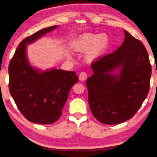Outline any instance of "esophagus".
Here are the masks:
<instances>
[{
    "label": "esophagus",
    "instance_id": "1",
    "mask_svg": "<svg viewBox=\"0 0 157 157\" xmlns=\"http://www.w3.org/2000/svg\"><path fill=\"white\" fill-rule=\"evenodd\" d=\"M87 78V74H86V72L82 71L79 75V79L80 81H84Z\"/></svg>",
    "mask_w": 157,
    "mask_h": 157
}]
</instances>
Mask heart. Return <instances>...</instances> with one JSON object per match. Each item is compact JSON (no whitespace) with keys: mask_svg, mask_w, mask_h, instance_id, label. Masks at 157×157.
<instances>
[{"mask_svg":"<svg viewBox=\"0 0 157 157\" xmlns=\"http://www.w3.org/2000/svg\"><path fill=\"white\" fill-rule=\"evenodd\" d=\"M109 40L105 34L99 35L94 34H85L80 36L75 45L78 51H84L88 49L86 57L92 60L105 52L109 44Z\"/></svg>","mask_w":157,"mask_h":157,"instance_id":"heart-1","label":"heart"}]
</instances>
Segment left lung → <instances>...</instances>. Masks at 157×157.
<instances>
[{
  "mask_svg": "<svg viewBox=\"0 0 157 157\" xmlns=\"http://www.w3.org/2000/svg\"><path fill=\"white\" fill-rule=\"evenodd\" d=\"M122 45L91 65L94 74L86 81L88 103L94 117L115 125L133 117L150 89L152 67L141 41L124 30ZM120 69L119 75L112 72Z\"/></svg>",
  "mask_w": 157,
  "mask_h": 157,
  "instance_id": "obj_1",
  "label": "left lung"
}]
</instances>
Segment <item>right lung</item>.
I'll return each instance as SVG.
<instances>
[{
	"mask_svg": "<svg viewBox=\"0 0 157 157\" xmlns=\"http://www.w3.org/2000/svg\"><path fill=\"white\" fill-rule=\"evenodd\" d=\"M56 27L44 28L23 40L9 62V92L19 111L32 123L52 124L57 121L70 89L78 82L74 71L52 69L41 72L28 61L26 44Z\"/></svg>",
	"mask_w": 157,
	"mask_h": 157,
	"instance_id": "1",
	"label": "right lung"
}]
</instances>
